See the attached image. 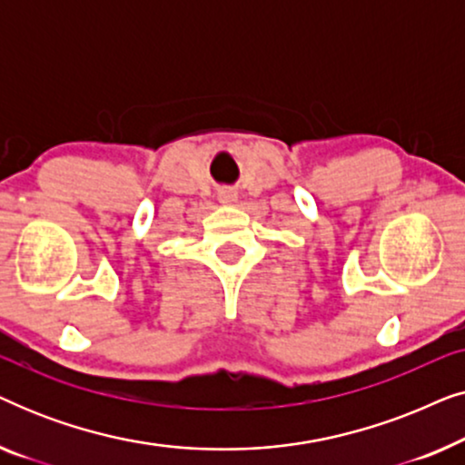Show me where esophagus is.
Here are the masks:
<instances>
[{
    "label": "esophagus",
    "mask_w": 465,
    "mask_h": 465,
    "mask_svg": "<svg viewBox=\"0 0 465 465\" xmlns=\"http://www.w3.org/2000/svg\"><path fill=\"white\" fill-rule=\"evenodd\" d=\"M218 199H220L222 205H232V203H237V193H234V190H231V188H224V190H220V193H218Z\"/></svg>",
    "instance_id": "34e87169"
}]
</instances>
